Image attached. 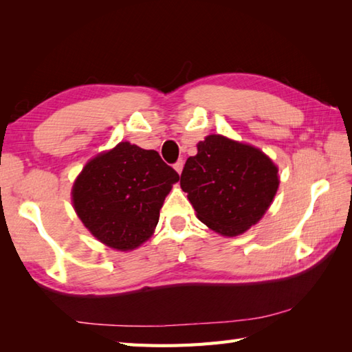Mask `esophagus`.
I'll return each mask as SVG.
<instances>
[{
    "label": "esophagus",
    "mask_w": 352,
    "mask_h": 352,
    "mask_svg": "<svg viewBox=\"0 0 352 352\" xmlns=\"http://www.w3.org/2000/svg\"><path fill=\"white\" fill-rule=\"evenodd\" d=\"M184 168V162L183 160H177V163L174 164V169L178 172V174H182Z\"/></svg>",
    "instance_id": "1"
}]
</instances>
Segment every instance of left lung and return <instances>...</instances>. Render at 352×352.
I'll use <instances>...</instances> for the list:
<instances>
[{"instance_id":"1","label":"left lung","mask_w":352,"mask_h":352,"mask_svg":"<svg viewBox=\"0 0 352 352\" xmlns=\"http://www.w3.org/2000/svg\"><path fill=\"white\" fill-rule=\"evenodd\" d=\"M182 172L198 219L222 236H239L261 219L278 189V168L258 148L210 134Z\"/></svg>"}]
</instances>
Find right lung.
Masks as SVG:
<instances>
[{"instance_id":"add662e5","label":"right lung","mask_w":352,"mask_h":352,"mask_svg":"<svg viewBox=\"0 0 352 352\" xmlns=\"http://www.w3.org/2000/svg\"><path fill=\"white\" fill-rule=\"evenodd\" d=\"M178 180L154 149L121 142L87 162L72 186V204L100 242L131 251L153 236L163 201Z\"/></svg>"}]
</instances>
